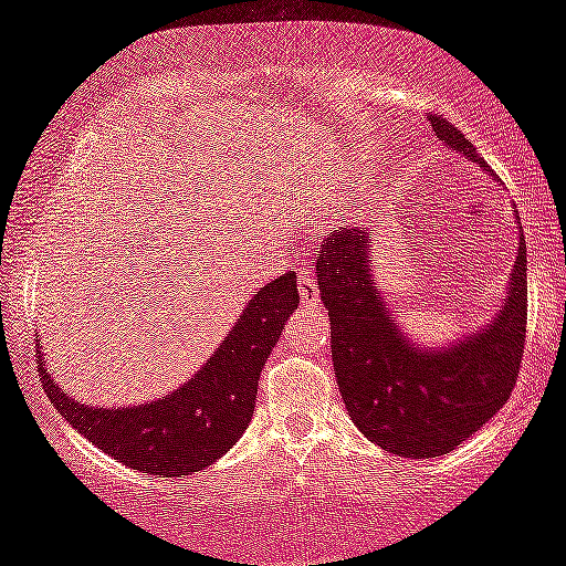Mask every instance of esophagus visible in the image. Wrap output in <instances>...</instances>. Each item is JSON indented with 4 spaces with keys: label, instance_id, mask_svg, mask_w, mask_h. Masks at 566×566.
Here are the masks:
<instances>
[{
    "label": "esophagus",
    "instance_id": "1",
    "mask_svg": "<svg viewBox=\"0 0 566 566\" xmlns=\"http://www.w3.org/2000/svg\"><path fill=\"white\" fill-rule=\"evenodd\" d=\"M301 303L306 308L319 306V287H316V279L314 276H303L301 279Z\"/></svg>",
    "mask_w": 566,
    "mask_h": 566
}]
</instances>
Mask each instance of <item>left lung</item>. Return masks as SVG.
I'll return each mask as SVG.
<instances>
[{
    "mask_svg": "<svg viewBox=\"0 0 566 566\" xmlns=\"http://www.w3.org/2000/svg\"><path fill=\"white\" fill-rule=\"evenodd\" d=\"M440 145L483 171L486 164L459 128L430 117ZM502 306L486 325L449 344L408 338L376 287L368 233H333L316 260L319 297L331 316L333 368L357 430L408 459L449 454L500 411L515 387L526 338V244Z\"/></svg>",
    "mask_w": 566,
    "mask_h": 566,
    "instance_id": "1",
    "label": "left lung"
}]
</instances>
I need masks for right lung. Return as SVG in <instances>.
<instances>
[{
	"label": "right lung",
	"instance_id": "1",
	"mask_svg": "<svg viewBox=\"0 0 566 566\" xmlns=\"http://www.w3.org/2000/svg\"><path fill=\"white\" fill-rule=\"evenodd\" d=\"M295 271L258 290L212 357L174 392L139 406H85L74 400L36 357L42 387L55 411L117 462L158 478H182L209 468L250 427L258 378L284 322L295 312Z\"/></svg>",
	"mask_w": 566,
	"mask_h": 566
}]
</instances>
